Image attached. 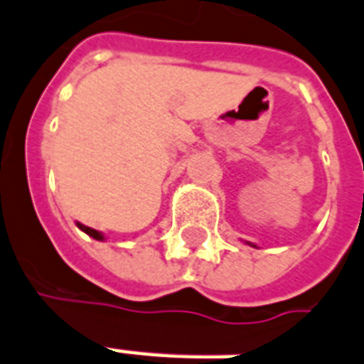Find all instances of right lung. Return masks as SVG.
<instances>
[{
	"label": "right lung",
	"instance_id": "right-lung-1",
	"mask_svg": "<svg viewBox=\"0 0 364 364\" xmlns=\"http://www.w3.org/2000/svg\"><path fill=\"white\" fill-rule=\"evenodd\" d=\"M77 227L81 228L82 232H87L88 236H90V238H94V240H100V242H102V240H104V234H102V232H98V230H94V228H90V227H85V225H81V223H77Z\"/></svg>",
	"mask_w": 364,
	"mask_h": 364
}]
</instances>
